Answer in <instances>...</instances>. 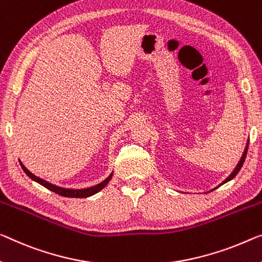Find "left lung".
<instances>
[{
    "instance_id": "8db88e82",
    "label": "left lung",
    "mask_w": 262,
    "mask_h": 262,
    "mask_svg": "<svg viewBox=\"0 0 262 262\" xmlns=\"http://www.w3.org/2000/svg\"><path fill=\"white\" fill-rule=\"evenodd\" d=\"M247 150H248V146H246V148H245V152H244V155H243V157H241V159H240V162H239V164L236 165V167H235V170L232 172V174L228 177V178L225 180V182L223 183V184H225V183H227V182H229V180L231 179H233L234 178V177L238 174V172L240 171V168L243 167V165H244V162H245V159H246V155H247Z\"/></svg>"
}]
</instances>
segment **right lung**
I'll use <instances>...</instances> for the list:
<instances>
[{
	"label": "right lung",
	"mask_w": 262,
	"mask_h": 262,
	"mask_svg": "<svg viewBox=\"0 0 262 262\" xmlns=\"http://www.w3.org/2000/svg\"><path fill=\"white\" fill-rule=\"evenodd\" d=\"M19 164H21L23 171L26 172L31 179L35 180V182H37L38 184H41L42 186L48 188V190L57 193V194H59V195L70 196V198H86V196H90L92 194H95V193L99 192L100 190H102V188L105 187L106 184L110 182V179L112 178V174H110L105 180H104V182H102L98 185H96V186H92V187H89V188H84V190H68V188H62V187L55 186V185H52L50 183L46 182V180L38 178V177H36L35 174H33V173H31L30 171H28L27 168L24 167V165L22 163H19Z\"/></svg>",
	"instance_id": "right-lung-1"
}]
</instances>
